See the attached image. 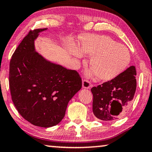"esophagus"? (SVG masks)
I'll return each mask as SVG.
<instances>
[{
    "mask_svg": "<svg viewBox=\"0 0 152 152\" xmlns=\"http://www.w3.org/2000/svg\"><path fill=\"white\" fill-rule=\"evenodd\" d=\"M91 86H92V84H91L90 81L89 80H88V79H83V81H82L83 88L89 89V88H90Z\"/></svg>",
    "mask_w": 152,
    "mask_h": 152,
    "instance_id": "34e87169",
    "label": "esophagus"
}]
</instances>
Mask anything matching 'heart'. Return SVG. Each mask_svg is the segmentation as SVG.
I'll return each instance as SVG.
<instances>
[{"label": "heart", "instance_id": "b5f03b06", "mask_svg": "<svg viewBox=\"0 0 152 152\" xmlns=\"http://www.w3.org/2000/svg\"><path fill=\"white\" fill-rule=\"evenodd\" d=\"M81 52L92 56L90 64L98 78L109 81L116 78L127 68L130 62V53L126 47L118 44L111 37L91 34L81 38ZM71 53L80 57L78 49L72 48Z\"/></svg>", "mask_w": 152, "mask_h": 152}]
</instances>
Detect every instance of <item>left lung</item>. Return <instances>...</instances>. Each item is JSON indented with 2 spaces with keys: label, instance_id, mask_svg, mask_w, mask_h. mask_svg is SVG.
Masks as SVG:
<instances>
[{
  "label": "left lung",
  "instance_id": "1",
  "mask_svg": "<svg viewBox=\"0 0 152 152\" xmlns=\"http://www.w3.org/2000/svg\"><path fill=\"white\" fill-rule=\"evenodd\" d=\"M136 75L135 66H131L116 78L91 89L92 111L98 119L111 121L124 115L136 91Z\"/></svg>",
  "mask_w": 152,
  "mask_h": 152
}]
</instances>
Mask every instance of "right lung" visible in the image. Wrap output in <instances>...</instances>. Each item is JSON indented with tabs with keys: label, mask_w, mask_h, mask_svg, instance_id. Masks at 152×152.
<instances>
[{
	"label": "right lung",
	"mask_w": 152,
	"mask_h": 152,
	"mask_svg": "<svg viewBox=\"0 0 152 152\" xmlns=\"http://www.w3.org/2000/svg\"><path fill=\"white\" fill-rule=\"evenodd\" d=\"M46 29L30 30L12 55L9 74L16 109L28 122L44 128L62 120L69 100L82 86L77 71L47 61L34 52V40Z\"/></svg>",
	"instance_id": "1"
}]
</instances>
